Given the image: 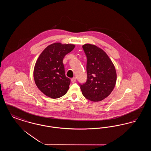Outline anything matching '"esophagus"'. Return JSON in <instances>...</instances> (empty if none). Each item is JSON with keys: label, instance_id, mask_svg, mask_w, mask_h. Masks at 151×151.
I'll use <instances>...</instances> for the list:
<instances>
[{"label": "esophagus", "instance_id": "1", "mask_svg": "<svg viewBox=\"0 0 151 151\" xmlns=\"http://www.w3.org/2000/svg\"><path fill=\"white\" fill-rule=\"evenodd\" d=\"M76 78L75 77H73V78H72L71 80V81L72 83H75V82H76Z\"/></svg>", "mask_w": 151, "mask_h": 151}]
</instances>
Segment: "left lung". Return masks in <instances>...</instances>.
<instances>
[{
  "mask_svg": "<svg viewBox=\"0 0 151 151\" xmlns=\"http://www.w3.org/2000/svg\"><path fill=\"white\" fill-rule=\"evenodd\" d=\"M86 58V82L80 84L83 95L92 101L104 100L115 86L116 74L115 67L106 52L91 44L83 46Z\"/></svg>",
  "mask_w": 151,
  "mask_h": 151,
  "instance_id": "8db88e82",
  "label": "left lung"
}]
</instances>
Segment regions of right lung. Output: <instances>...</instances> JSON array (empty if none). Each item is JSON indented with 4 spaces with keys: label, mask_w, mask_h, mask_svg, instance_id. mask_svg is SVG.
Masks as SVG:
<instances>
[{
    "label": "right lung",
    "mask_w": 151,
    "mask_h": 151,
    "mask_svg": "<svg viewBox=\"0 0 151 151\" xmlns=\"http://www.w3.org/2000/svg\"><path fill=\"white\" fill-rule=\"evenodd\" d=\"M72 44L54 43L40 54L34 68L36 86L46 96L58 99L67 92L70 79L65 75L63 59L74 49Z\"/></svg>",
    "instance_id": "obj_1"
}]
</instances>
